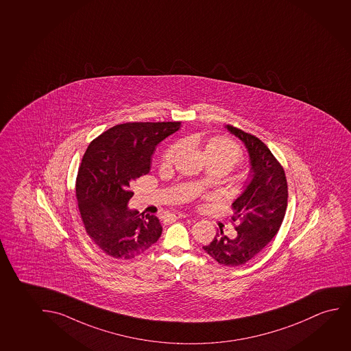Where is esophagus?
Masks as SVG:
<instances>
[{"mask_svg":"<svg viewBox=\"0 0 351 351\" xmlns=\"http://www.w3.org/2000/svg\"><path fill=\"white\" fill-rule=\"evenodd\" d=\"M171 217H172L173 220H178V219H185L186 215L182 214V213H176V214H172Z\"/></svg>","mask_w":351,"mask_h":351,"instance_id":"esophagus-1","label":"esophagus"}]
</instances>
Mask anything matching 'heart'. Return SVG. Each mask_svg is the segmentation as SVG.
Returning <instances> with one entry per match:
<instances>
[{
    "label": "heart",
    "instance_id": "b5f03b06",
    "mask_svg": "<svg viewBox=\"0 0 351 351\" xmlns=\"http://www.w3.org/2000/svg\"><path fill=\"white\" fill-rule=\"evenodd\" d=\"M178 152V145L172 144L169 145L162 154V163L172 162L173 158ZM206 155H207L209 162L221 163L232 169L234 166L242 160L241 149L238 148L236 144L231 142L230 139L215 137L210 139L206 145Z\"/></svg>",
    "mask_w": 351,
    "mask_h": 351
}]
</instances>
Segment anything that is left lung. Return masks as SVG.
<instances>
[{"instance_id":"8db88e82","label":"left lung","mask_w":351,"mask_h":351,"mask_svg":"<svg viewBox=\"0 0 351 351\" xmlns=\"http://www.w3.org/2000/svg\"><path fill=\"white\" fill-rule=\"evenodd\" d=\"M223 128L244 144L250 169L247 185L232 203L233 221H241L237 237L230 239L220 230L203 249L220 265L234 267L256 256L277 234L287 212V183L284 169L266 144L231 125Z\"/></svg>"}]
</instances>
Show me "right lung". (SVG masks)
Wrapping results in <instances>:
<instances>
[{"mask_svg": "<svg viewBox=\"0 0 351 351\" xmlns=\"http://www.w3.org/2000/svg\"><path fill=\"white\" fill-rule=\"evenodd\" d=\"M180 128L179 121L121 123L86 149L75 183L78 207L89 237L109 256L134 258L161 237L158 217L129 207L130 185L148 174L155 148Z\"/></svg>", "mask_w": 351, "mask_h": 351, "instance_id": "obj_1", "label": "right lung"}]
</instances>
